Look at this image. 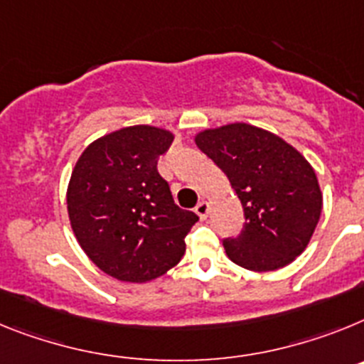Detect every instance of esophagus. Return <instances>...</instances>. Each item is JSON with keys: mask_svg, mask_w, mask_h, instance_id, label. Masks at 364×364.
<instances>
[{"mask_svg": "<svg viewBox=\"0 0 364 364\" xmlns=\"http://www.w3.org/2000/svg\"><path fill=\"white\" fill-rule=\"evenodd\" d=\"M194 210H196V214L201 218V220H205V218L208 216V203L207 201H200V203L196 205Z\"/></svg>", "mask_w": 364, "mask_h": 364, "instance_id": "obj_1", "label": "esophagus"}]
</instances>
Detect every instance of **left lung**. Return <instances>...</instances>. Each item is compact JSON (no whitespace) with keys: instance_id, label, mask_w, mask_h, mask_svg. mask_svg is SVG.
Returning a JSON list of instances; mask_svg holds the SVG:
<instances>
[{"instance_id":"left-lung-1","label":"left lung","mask_w":364,"mask_h":364,"mask_svg":"<svg viewBox=\"0 0 364 364\" xmlns=\"http://www.w3.org/2000/svg\"><path fill=\"white\" fill-rule=\"evenodd\" d=\"M196 144L223 170L243 207L227 257L249 271H274L304 251L321 218L322 196L308 161L277 135L251 124L207 129Z\"/></svg>"}]
</instances>
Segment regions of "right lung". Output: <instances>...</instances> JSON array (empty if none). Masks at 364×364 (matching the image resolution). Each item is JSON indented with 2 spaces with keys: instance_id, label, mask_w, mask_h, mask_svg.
Wrapping results in <instances>:
<instances>
[{
  "instance_id": "right-lung-1",
  "label": "right lung",
  "mask_w": 364,
  "mask_h": 364,
  "mask_svg": "<svg viewBox=\"0 0 364 364\" xmlns=\"http://www.w3.org/2000/svg\"><path fill=\"white\" fill-rule=\"evenodd\" d=\"M173 135L132 126L95 141L75 164L68 188L73 232L97 267L124 282H148L185 255L200 220L173 203L157 159Z\"/></svg>"
}]
</instances>
